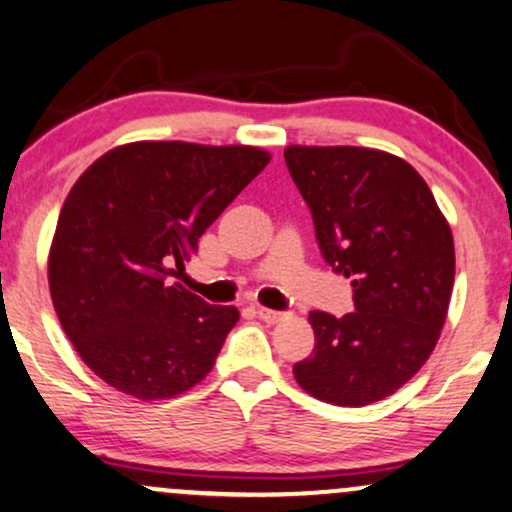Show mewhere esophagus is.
Wrapping results in <instances>:
<instances>
[{
	"instance_id": "esophagus-1",
	"label": "esophagus",
	"mask_w": 512,
	"mask_h": 512,
	"mask_svg": "<svg viewBox=\"0 0 512 512\" xmlns=\"http://www.w3.org/2000/svg\"><path fill=\"white\" fill-rule=\"evenodd\" d=\"M257 317H260L262 322H267V324H276V322H279V319H283L281 312L269 310V307H257Z\"/></svg>"
}]
</instances>
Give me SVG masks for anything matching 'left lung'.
<instances>
[{"mask_svg": "<svg viewBox=\"0 0 512 512\" xmlns=\"http://www.w3.org/2000/svg\"><path fill=\"white\" fill-rule=\"evenodd\" d=\"M315 221L322 257L353 279L355 312H310L315 350L295 362L303 389L357 408L396 393L439 341L455 279L451 226L408 162L369 147L283 152Z\"/></svg>", "mask_w": 512, "mask_h": 512, "instance_id": "obj_1", "label": "left lung"}]
</instances>
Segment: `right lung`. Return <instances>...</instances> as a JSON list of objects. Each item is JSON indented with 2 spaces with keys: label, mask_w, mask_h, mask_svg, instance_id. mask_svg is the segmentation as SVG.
<instances>
[{
  "label": "right lung",
  "mask_w": 512,
  "mask_h": 512,
  "mask_svg": "<svg viewBox=\"0 0 512 512\" xmlns=\"http://www.w3.org/2000/svg\"><path fill=\"white\" fill-rule=\"evenodd\" d=\"M269 164L260 147L143 140L85 169L61 207L49 293L83 362L116 391L174 398L214 367L238 322L171 279Z\"/></svg>",
  "instance_id": "add662e5"
}]
</instances>
